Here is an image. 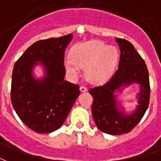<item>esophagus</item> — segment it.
Here are the masks:
<instances>
[{"label": "esophagus", "mask_w": 161, "mask_h": 161, "mask_svg": "<svg viewBox=\"0 0 161 161\" xmlns=\"http://www.w3.org/2000/svg\"><path fill=\"white\" fill-rule=\"evenodd\" d=\"M80 92H86V91H87V88L84 86H81L80 87Z\"/></svg>", "instance_id": "34e87169"}]
</instances>
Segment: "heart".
<instances>
[{
    "label": "heart",
    "instance_id": "obj_1",
    "mask_svg": "<svg viewBox=\"0 0 161 161\" xmlns=\"http://www.w3.org/2000/svg\"><path fill=\"white\" fill-rule=\"evenodd\" d=\"M71 59L64 60L67 73L74 78L80 75V68H86L89 81L101 84L113 75L119 53L114 47L99 41H89L76 45L70 53Z\"/></svg>",
    "mask_w": 161,
    "mask_h": 161
}]
</instances>
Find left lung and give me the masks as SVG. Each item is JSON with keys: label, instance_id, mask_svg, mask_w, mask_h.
Segmentation results:
<instances>
[{"label": "left lung", "instance_id": "1", "mask_svg": "<svg viewBox=\"0 0 161 161\" xmlns=\"http://www.w3.org/2000/svg\"><path fill=\"white\" fill-rule=\"evenodd\" d=\"M120 56L118 69L106 84L92 88L93 97L92 114L97 126L104 133L121 135L128 133L144 115L149 103L150 86L147 66L133 45L126 40L115 38ZM136 84L140 91L136 94L138 104L128 113L122 103L123 91Z\"/></svg>", "mask_w": 161, "mask_h": 161}]
</instances>
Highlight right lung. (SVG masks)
Returning <instances> with one entry per match:
<instances>
[{
  "label": "right lung",
  "mask_w": 161,
  "mask_h": 161,
  "mask_svg": "<svg viewBox=\"0 0 161 161\" xmlns=\"http://www.w3.org/2000/svg\"><path fill=\"white\" fill-rule=\"evenodd\" d=\"M73 39L68 36L42 40L31 45L15 63L11 100L22 121L38 133H51L62 126L80 90L64 80V55ZM36 67L43 75L37 77Z\"/></svg>",
  "instance_id": "right-lung-1"
}]
</instances>
